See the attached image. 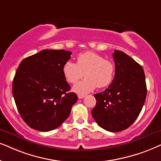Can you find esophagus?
Here are the masks:
<instances>
[{
    "label": "esophagus",
    "instance_id": "esophagus-1",
    "mask_svg": "<svg viewBox=\"0 0 161 161\" xmlns=\"http://www.w3.org/2000/svg\"><path fill=\"white\" fill-rule=\"evenodd\" d=\"M85 97V95H83V94H78L79 99H83Z\"/></svg>",
    "mask_w": 161,
    "mask_h": 161
}]
</instances>
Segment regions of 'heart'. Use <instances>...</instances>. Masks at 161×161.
I'll list each match as a JSON object with an SVG mask.
<instances>
[{
  "label": "heart",
  "mask_w": 161,
  "mask_h": 161,
  "mask_svg": "<svg viewBox=\"0 0 161 161\" xmlns=\"http://www.w3.org/2000/svg\"><path fill=\"white\" fill-rule=\"evenodd\" d=\"M62 73L68 82L74 84L82 79V81L74 85V91L86 93L97 87H105L112 82L115 74V66L108 59H105L94 52H85L78 55L76 63L68 61L62 67Z\"/></svg>",
  "instance_id": "obj_1"
}]
</instances>
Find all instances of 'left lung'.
<instances>
[{
	"mask_svg": "<svg viewBox=\"0 0 161 161\" xmlns=\"http://www.w3.org/2000/svg\"><path fill=\"white\" fill-rule=\"evenodd\" d=\"M115 75L103 92L96 93L97 104L91 111L101 128L111 132L123 131L139 116L145 103L146 89L143 68L125 53L114 50Z\"/></svg>",
	"mask_w": 161,
	"mask_h": 161,
	"instance_id": "left-lung-1",
	"label": "left lung"
}]
</instances>
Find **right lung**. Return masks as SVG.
Returning a JSON list of instances; mask_svg holds the SVG:
<instances>
[{
  "mask_svg": "<svg viewBox=\"0 0 161 161\" xmlns=\"http://www.w3.org/2000/svg\"><path fill=\"white\" fill-rule=\"evenodd\" d=\"M72 53L44 50L20 63L13 94L24 121L32 129L49 131L62 125L78 99L62 73Z\"/></svg>",
  "mask_w": 161,
  "mask_h": 161,
  "instance_id": "right-lung-1",
  "label": "right lung"
}]
</instances>
